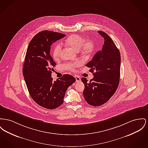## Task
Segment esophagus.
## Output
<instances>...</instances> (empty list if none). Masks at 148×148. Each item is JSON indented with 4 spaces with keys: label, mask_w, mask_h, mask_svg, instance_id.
Returning a JSON list of instances; mask_svg holds the SVG:
<instances>
[{
    "label": "esophagus",
    "mask_w": 148,
    "mask_h": 148,
    "mask_svg": "<svg viewBox=\"0 0 148 148\" xmlns=\"http://www.w3.org/2000/svg\"><path fill=\"white\" fill-rule=\"evenodd\" d=\"M74 77H75V78L76 79V82H79L80 81L81 79H80V77H79L78 76H75Z\"/></svg>",
    "instance_id": "obj_1"
}]
</instances>
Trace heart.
Wrapping results in <instances>:
<instances>
[{
	"instance_id": "1",
	"label": "heart",
	"mask_w": 148,
	"mask_h": 148,
	"mask_svg": "<svg viewBox=\"0 0 148 148\" xmlns=\"http://www.w3.org/2000/svg\"><path fill=\"white\" fill-rule=\"evenodd\" d=\"M65 44L69 46L73 50L79 51L80 53L84 56H90L95 50V44L91 40H85V39L79 35H73L70 36L66 40ZM62 47L60 44H57L53 48L52 51V58L54 60H57L59 59L60 56ZM79 62L74 63H69L66 64L64 67L66 69L73 70L75 69L79 65Z\"/></svg>"
}]
</instances>
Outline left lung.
<instances>
[{
  "label": "left lung",
  "mask_w": 148,
  "mask_h": 148,
  "mask_svg": "<svg viewBox=\"0 0 148 148\" xmlns=\"http://www.w3.org/2000/svg\"><path fill=\"white\" fill-rule=\"evenodd\" d=\"M104 38L101 51L97 52L92 60L86 65L93 78L88 82L86 78L82 81L84 84V98L93 106L106 103L114 94L120 82V53L111 38L103 31H98Z\"/></svg>",
  "instance_id": "1"
}]
</instances>
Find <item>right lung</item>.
<instances>
[{
  "mask_svg": "<svg viewBox=\"0 0 148 148\" xmlns=\"http://www.w3.org/2000/svg\"><path fill=\"white\" fill-rule=\"evenodd\" d=\"M65 36L42 31L32 38L27 50L23 75L32 98L45 108L52 110L61 106L67 89L75 81L69 74H64L56 81L51 77L56 63L50 53L51 46Z\"/></svg>",
  "mask_w": 148,
  "mask_h": 148,
  "instance_id": "right-lung-1",
  "label": "right lung"
}]
</instances>
